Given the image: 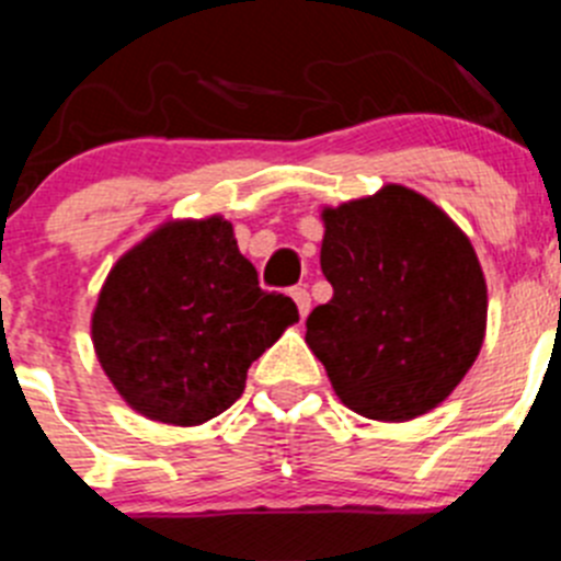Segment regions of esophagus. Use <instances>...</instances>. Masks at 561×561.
Here are the masks:
<instances>
[{
	"label": "esophagus",
	"mask_w": 561,
	"mask_h": 561,
	"mask_svg": "<svg viewBox=\"0 0 561 561\" xmlns=\"http://www.w3.org/2000/svg\"><path fill=\"white\" fill-rule=\"evenodd\" d=\"M291 297H295V304H297V311H300V317H306L311 311V295L309 291L304 289V286H295L291 289Z\"/></svg>",
	"instance_id": "esophagus-1"
}]
</instances>
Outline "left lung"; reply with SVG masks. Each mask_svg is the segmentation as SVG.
Listing matches in <instances>:
<instances>
[{
	"mask_svg": "<svg viewBox=\"0 0 561 561\" xmlns=\"http://www.w3.org/2000/svg\"><path fill=\"white\" fill-rule=\"evenodd\" d=\"M320 266L334 289L306 342L345 408L410 421L447 399L485 336V277L472 241L404 185L323 207Z\"/></svg>",
	"mask_w": 561,
	"mask_h": 561,
	"instance_id": "left-lung-1",
	"label": "left lung"
}]
</instances>
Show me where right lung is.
I'll return each mask as SVG.
<instances>
[{"instance_id": "add662e5", "label": "right lung", "mask_w": 561, "mask_h": 561, "mask_svg": "<svg viewBox=\"0 0 561 561\" xmlns=\"http://www.w3.org/2000/svg\"><path fill=\"white\" fill-rule=\"evenodd\" d=\"M295 323V300L257 286L230 221L171 219L117 257L92 345L128 408L196 427L244 393L252 362Z\"/></svg>"}]
</instances>
